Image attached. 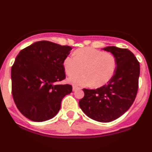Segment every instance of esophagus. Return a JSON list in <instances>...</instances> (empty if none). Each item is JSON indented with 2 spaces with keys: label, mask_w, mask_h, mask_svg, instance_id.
Masks as SVG:
<instances>
[{
  "label": "esophagus",
  "mask_w": 152,
  "mask_h": 152,
  "mask_svg": "<svg viewBox=\"0 0 152 152\" xmlns=\"http://www.w3.org/2000/svg\"><path fill=\"white\" fill-rule=\"evenodd\" d=\"M79 89H80V88L77 87V86H73V91H76L79 90Z\"/></svg>",
  "instance_id": "34e87169"
}]
</instances>
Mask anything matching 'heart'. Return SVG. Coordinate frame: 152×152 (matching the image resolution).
Instances as JSON below:
<instances>
[{
  "mask_svg": "<svg viewBox=\"0 0 152 152\" xmlns=\"http://www.w3.org/2000/svg\"><path fill=\"white\" fill-rule=\"evenodd\" d=\"M65 73L72 76L69 82L74 86L101 87L111 80L115 73V57L103 51L92 48L75 51L74 56L68 55L63 61ZM83 70L84 74L74 75Z\"/></svg>",
  "mask_w": 152,
  "mask_h": 152,
  "instance_id": "b5f03b06",
  "label": "heart"
}]
</instances>
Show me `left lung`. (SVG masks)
Segmentation results:
<instances>
[{
    "label": "left lung",
    "instance_id": "obj_1",
    "mask_svg": "<svg viewBox=\"0 0 152 152\" xmlns=\"http://www.w3.org/2000/svg\"><path fill=\"white\" fill-rule=\"evenodd\" d=\"M116 58L115 73L107 85L97 89L83 88L85 96L79 105L85 114L100 122H110L128 110L137 97L140 63L127 49L108 46Z\"/></svg>",
    "mask_w": 152,
    "mask_h": 152
}]
</instances>
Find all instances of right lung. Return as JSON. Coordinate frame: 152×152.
I'll return each instance as SVG.
<instances>
[{
  "mask_svg": "<svg viewBox=\"0 0 152 152\" xmlns=\"http://www.w3.org/2000/svg\"><path fill=\"white\" fill-rule=\"evenodd\" d=\"M72 49L49 41H39L20 51L11 69L15 106L27 118L44 121L58 113L70 85H58L66 78L63 61Z\"/></svg>",
  "mask_w": 152,
  "mask_h": 152,
  "instance_id": "add662e5",
  "label": "right lung"
}]
</instances>
